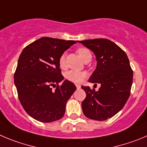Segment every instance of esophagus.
Returning a JSON list of instances; mask_svg holds the SVG:
<instances>
[{
  "instance_id": "34e87169",
  "label": "esophagus",
  "mask_w": 147,
  "mask_h": 147,
  "mask_svg": "<svg viewBox=\"0 0 147 147\" xmlns=\"http://www.w3.org/2000/svg\"><path fill=\"white\" fill-rule=\"evenodd\" d=\"M76 88H77V89H80V86H79V85H77Z\"/></svg>"
}]
</instances>
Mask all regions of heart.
<instances>
[{
    "label": "heart",
    "mask_w": 147,
    "mask_h": 147,
    "mask_svg": "<svg viewBox=\"0 0 147 147\" xmlns=\"http://www.w3.org/2000/svg\"><path fill=\"white\" fill-rule=\"evenodd\" d=\"M78 55L80 56L84 62L88 60L91 59V53L90 51L86 48H80L77 50ZM59 66L61 67H64L65 66V53H63L60 57L59 60ZM86 77V74L83 72H77V71L70 70L65 73V78L67 80L75 83V84H80L84 80Z\"/></svg>",
    "instance_id": "b5f03b06"
}]
</instances>
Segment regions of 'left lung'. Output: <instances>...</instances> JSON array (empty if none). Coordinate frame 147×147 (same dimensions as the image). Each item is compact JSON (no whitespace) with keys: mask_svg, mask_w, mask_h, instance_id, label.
Masks as SVG:
<instances>
[{"mask_svg":"<svg viewBox=\"0 0 147 147\" xmlns=\"http://www.w3.org/2000/svg\"><path fill=\"white\" fill-rule=\"evenodd\" d=\"M92 51L96 59V68L88 81L101 85L98 91L82 86L86 97L82 102L85 116L103 121L120 112L130 96L133 70L124 51L108 39L78 41ZM96 85V84H95Z\"/></svg>","mask_w":147,"mask_h":147,"instance_id":"1","label":"left lung"}]
</instances>
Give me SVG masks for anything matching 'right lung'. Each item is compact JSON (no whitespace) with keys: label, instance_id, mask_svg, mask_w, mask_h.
Masks as SVG:
<instances>
[{"label":"right lung","instance_id":"right-lung-1","mask_svg":"<svg viewBox=\"0 0 147 147\" xmlns=\"http://www.w3.org/2000/svg\"><path fill=\"white\" fill-rule=\"evenodd\" d=\"M75 40L43 37L24 48L18 59L14 84L21 105L27 114L42 123L56 121L64 116L66 104L76 87L64 80L60 57ZM51 86H57L52 91Z\"/></svg>","mask_w":147,"mask_h":147}]
</instances>
